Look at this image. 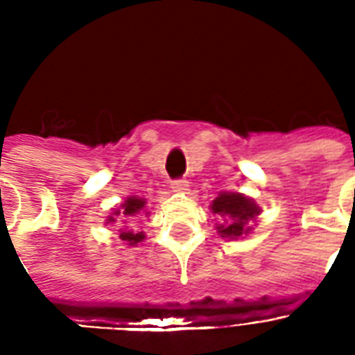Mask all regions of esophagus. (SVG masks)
<instances>
[{"label": "esophagus", "instance_id": "34e87169", "mask_svg": "<svg viewBox=\"0 0 355 355\" xmlns=\"http://www.w3.org/2000/svg\"><path fill=\"white\" fill-rule=\"evenodd\" d=\"M171 188L173 191H177V193H184V191L189 188V184L188 180H173Z\"/></svg>", "mask_w": 355, "mask_h": 355}]
</instances>
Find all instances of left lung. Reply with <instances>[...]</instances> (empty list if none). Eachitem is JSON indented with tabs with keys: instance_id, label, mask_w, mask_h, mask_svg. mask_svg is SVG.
I'll return each mask as SVG.
<instances>
[{
	"instance_id": "obj_1",
	"label": "left lung",
	"mask_w": 355,
	"mask_h": 355,
	"mask_svg": "<svg viewBox=\"0 0 355 355\" xmlns=\"http://www.w3.org/2000/svg\"><path fill=\"white\" fill-rule=\"evenodd\" d=\"M210 210L221 218L216 223V231L227 240L248 236L253 231L251 223H255L257 216L261 214V207L251 197L238 191H220L210 205Z\"/></svg>"
}]
</instances>
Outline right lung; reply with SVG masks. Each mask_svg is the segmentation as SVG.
Listing matches in <instances>:
<instances>
[{
    "label": "right lung",
    "mask_w": 355,
    "mask_h": 355,
    "mask_svg": "<svg viewBox=\"0 0 355 355\" xmlns=\"http://www.w3.org/2000/svg\"><path fill=\"white\" fill-rule=\"evenodd\" d=\"M148 214L150 212H147V199L137 196H130L119 205V208H113L112 216L105 218V223H112V225L117 223L121 227L119 229V238L123 240L124 245H137V243L145 240V232L132 231L128 227V220L139 218V216L147 218Z\"/></svg>",
    "instance_id": "add662e5"
}]
</instances>
